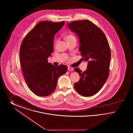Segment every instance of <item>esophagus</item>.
I'll use <instances>...</instances> for the list:
<instances>
[{
  "label": "esophagus",
  "instance_id": "esophagus-1",
  "mask_svg": "<svg viewBox=\"0 0 133 133\" xmlns=\"http://www.w3.org/2000/svg\"><path fill=\"white\" fill-rule=\"evenodd\" d=\"M68 70H74V68H72V67L69 66V67H68Z\"/></svg>",
  "mask_w": 133,
  "mask_h": 133
}]
</instances>
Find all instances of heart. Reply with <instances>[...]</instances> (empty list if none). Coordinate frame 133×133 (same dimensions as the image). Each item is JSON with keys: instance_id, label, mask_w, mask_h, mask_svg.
<instances>
[{"instance_id": "heart-1", "label": "heart", "mask_w": 133, "mask_h": 133, "mask_svg": "<svg viewBox=\"0 0 133 133\" xmlns=\"http://www.w3.org/2000/svg\"><path fill=\"white\" fill-rule=\"evenodd\" d=\"M64 38H65V39L66 41V42H69L71 41L76 39L75 35H73L72 34H68V35H65L64 36Z\"/></svg>"}]
</instances>
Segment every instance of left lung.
Wrapping results in <instances>:
<instances>
[{
    "mask_svg": "<svg viewBox=\"0 0 133 133\" xmlns=\"http://www.w3.org/2000/svg\"><path fill=\"white\" fill-rule=\"evenodd\" d=\"M68 26L79 38V50L82 61H88L84 72L78 68V82L74 84L76 91L84 97H90L99 91L109 76L111 49L103 31L89 20L71 21Z\"/></svg>",
    "mask_w": 133,
    "mask_h": 133,
    "instance_id": "8db88e82",
    "label": "left lung"
}]
</instances>
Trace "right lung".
Returning <instances> with one entry per match:
<instances>
[{
	"label": "right lung",
	"instance_id": "add662e5",
	"mask_svg": "<svg viewBox=\"0 0 133 133\" xmlns=\"http://www.w3.org/2000/svg\"><path fill=\"white\" fill-rule=\"evenodd\" d=\"M65 21L38 22L25 36L20 48V61L24 79L35 95L45 97L56 88L59 77L68 70L66 65L58 66L48 63L54 50V39Z\"/></svg>",
	"mask_w": 133,
	"mask_h": 133
}]
</instances>
